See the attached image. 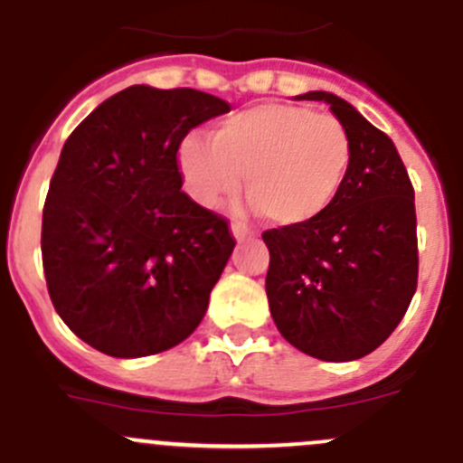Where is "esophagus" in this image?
<instances>
[{
    "label": "esophagus",
    "mask_w": 463,
    "mask_h": 463,
    "mask_svg": "<svg viewBox=\"0 0 463 463\" xmlns=\"http://www.w3.org/2000/svg\"><path fill=\"white\" fill-rule=\"evenodd\" d=\"M232 234L236 236V241H245L252 239L254 229L250 227L248 222H243V220H234V222H232Z\"/></svg>",
    "instance_id": "34e87169"
}]
</instances>
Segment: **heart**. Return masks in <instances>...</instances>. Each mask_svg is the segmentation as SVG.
I'll return each mask as SVG.
<instances>
[{
  "label": "heart",
  "mask_w": 463,
  "mask_h": 463,
  "mask_svg": "<svg viewBox=\"0 0 463 463\" xmlns=\"http://www.w3.org/2000/svg\"><path fill=\"white\" fill-rule=\"evenodd\" d=\"M179 165L203 206L234 194L245 174V188L264 218L291 227L317 220L337 199L351 167V139L333 114L261 103L222 118L211 139L185 137Z\"/></svg>",
  "instance_id": "1"
}]
</instances>
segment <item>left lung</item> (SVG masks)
Listing matches in <instances>:
<instances>
[{
	"label": "left lung",
	"mask_w": 463,
	"mask_h": 463,
	"mask_svg": "<svg viewBox=\"0 0 463 463\" xmlns=\"http://www.w3.org/2000/svg\"><path fill=\"white\" fill-rule=\"evenodd\" d=\"M324 100L351 139V167L317 220L266 229V296L282 337L303 354L346 363L379 349L418 287L413 185L395 144L354 105Z\"/></svg>",
	"instance_id": "8db88e82"
}]
</instances>
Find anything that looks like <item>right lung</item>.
<instances>
[{"instance_id":"add662e5","label":"right lung","mask_w":463,"mask_h":463,"mask_svg":"<svg viewBox=\"0 0 463 463\" xmlns=\"http://www.w3.org/2000/svg\"><path fill=\"white\" fill-rule=\"evenodd\" d=\"M229 109L197 89L135 84L68 135L45 197L41 252L57 315L93 349L160 354L206 315L236 241L227 218L181 190L179 146Z\"/></svg>"}]
</instances>
